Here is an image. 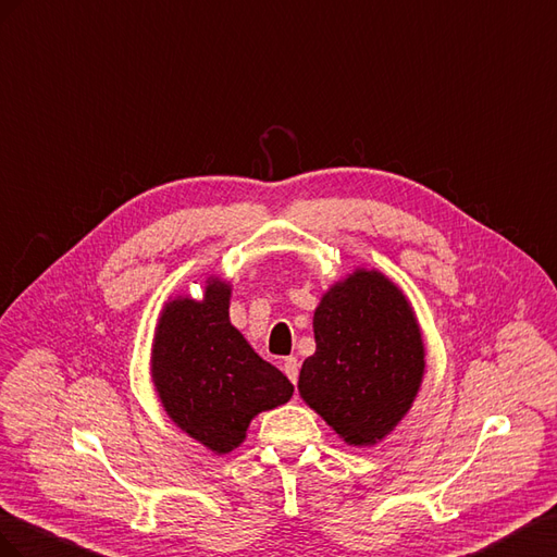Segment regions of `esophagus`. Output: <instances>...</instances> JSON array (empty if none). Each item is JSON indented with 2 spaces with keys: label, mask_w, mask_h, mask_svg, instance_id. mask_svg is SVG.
Returning a JSON list of instances; mask_svg holds the SVG:
<instances>
[{
  "label": "esophagus",
  "mask_w": 557,
  "mask_h": 557,
  "mask_svg": "<svg viewBox=\"0 0 557 557\" xmlns=\"http://www.w3.org/2000/svg\"><path fill=\"white\" fill-rule=\"evenodd\" d=\"M284 373H287V377L296 385V380H298V359L296 357L284 359Z\"/></svg>",
  "instance_id": "obj_1"
}]
</instances>
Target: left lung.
Masks as SVG:
<instances>
[{"mask_svg":"<svg viewBox=\"0 0 557 557\" xmlns=\"http://www.w3.org/2000/svg\"><path fill=\"white\" fill-rule=\"evenodd\" d=\"M314 355L300 396L347 443L373 446L389 434L420 389L424 347L404 294L380 273L357 270L314 310Z\"/></svg>","mask_w":557,"mask_h":557,"instance_id":"left-lung-1","label":"left lung"}]
</instances>
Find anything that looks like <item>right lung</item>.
I'll list each match as a JSON object with an SVG mask.
<instances>
[{
    "instance_id": "obj_1",
    "label": "right lung",
    "mask_w": 557,
    "mask_h": 557,
    "mask_svg": "<svg viewBox=\"0 0 557 557\" xmlns=\"http://www.w3.org/2000/svg\"><path fill=\"white\" fill-rule=\"evenodd\" d=\"M228 296L226 284L210 282L205 300H172L153 345V383L168 416L219 455L240 446L257 412L294 394L287 375L231 324Z\"/></svg>"
}]
</instances>
